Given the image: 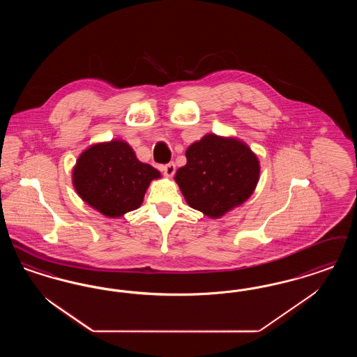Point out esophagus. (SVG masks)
I'll use <instances>...</instances> for the list:
<instances>
[{"label":"esophagus","mask_w":357,"mask_h":357,"mask_svg":"<svg viewBox=\"0 0 357 357\" xmlns=\"http://www.w3.org/2000/svg\"><path fill=\"white\" fill-rule=\"evenodd\" d=\"M162 170H163V174L167 176V178H172V175H174V172H175V165L170 162V163H167V165H165L163 167H162Z\"/></svg>","instance_id":"obj_1"}]
</instances>
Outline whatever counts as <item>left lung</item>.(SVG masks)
<instances>
[{"mask_svg": "<svg viewBox=\"0 0 357 357\" xmlns=\"http://www.w3.org/2000/svg\"><path fill=\"white\" fill-rule=\"evenodd\" d=\"M187 163L175 174L190 207L220 218L248 199L259 181L260 165L245 143L206 134L185 150Z\"/></svg>", "mask_w": 357, "mask_h": 357, "instance_id": "obj_1", "label": "left lung"}]
</instances>
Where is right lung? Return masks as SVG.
<instances>
[{
    "instance_id": "1",
    "label": "right lung",
    "mask_w": 357,
    "mask_h": 357,
    "mask_svg": "<svg viewBox=\"0 0 357 357\" xmlns=\"http://www.w3.org/2000/svg\"><path fill=\"white\" fill-rule=\"evenodd\" d=\"M158 178L160 172L138 160L128 143L121 139L91 144L73 169L77 194L109 218L137 210L150 182Z\"/></svg>"
}]
</instances>
